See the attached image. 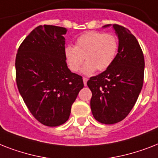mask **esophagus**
Returning a JSON list of instances; mask_svg holds the SVG:
<instances>
[{
    "label": "esophagus",
    "mask_w": 158,
    "mask_h": 158,
    "mask_svg": "<svg viewBox=\"0 0 158 158\" xmlns=\"http://www.w3.org/2000/svg\"><path fill=\"white\" fill-rule=\"evenodd\" d=\"M83 81H84V86H86V85H87V82H88V79H87V78H83Z\"/></svg>",
    "instance_id": "34e87169"
}]
</instances>
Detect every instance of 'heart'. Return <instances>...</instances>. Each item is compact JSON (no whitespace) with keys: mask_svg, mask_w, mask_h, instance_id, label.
I'll list each match as a JSON object with an SVG mask.
<instances>
[{"mask_svg":"<svg viewBox=\"0 0 158 158\" xmlns=\"http://www.w3.org/2000/svg\"><path fill=\"white\" fill-rule=\"evenodd\" d=\"M118 48L115 36L89 31L77 38L74 47L66 46L64 56L67 65L73 72L80 69L85 59L87 62L82 68V73L89 75L97 69L104 71L110 68L116 58Z\"/></svg>","mask_w":158,"mask_h":158,"instance_id":"heart-1","label":"heart"}]
</instances>
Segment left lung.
I'll return each mask as SVG.
<instances>
[{"label":"left lung","instance_id":"1","mask_svg":"<svg viewBox=\"0 0 158 158\" xmlns=\"http://www.w3.org/2000/svg\"><path fill=\"white\" fill-rule=\"evenodd\" d=\"M112 27L119 40L118 53L110 68L87 83L92 91L90 106L98 121L111 125L124 120L139 95L144 73V57L137 39L118 24Z\"/></svg>","mask_w":158,"mask_h":158}]
</instances>
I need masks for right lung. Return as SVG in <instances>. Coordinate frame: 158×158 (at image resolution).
<instances>
[{
    "label": "right lung",
    "mask_w": 158,
    "mask_h": 158,
    "mask_svg": "<svg viewBox=\"0 0 158 158\" xmlns=\"http://www.w3.org/2000/svg\"><path fill=\"white\" fill-rule=\"evenodd\" d=\"M65 33L62 27L38 26L26 37L16 55L19 92L32 115L51 127L66 122L72 104L84 88L82 77L67 66Z\"/></svg>",
    "instance_id": "right-lung-1"
}]
</instances>
